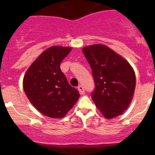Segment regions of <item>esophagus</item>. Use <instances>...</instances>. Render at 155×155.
Segmentation results:
<instances>
[{
  "mask_svg": "<svg viewBox=\"0 0 155 155\" xmlns=\"http://www.w3.org/2000/svg\"><path fill=\"white\" fill-rule=\"evenodd\" d=\"M78 90H79V93H80L81 94H85V89H84L82 85H79V86H78Z\"/></svg>",
  "mask_w": 155,
  "mask_h": 155,
  "instance_id": "34e87169",
  "label": "esophagus"
}]
</instances>
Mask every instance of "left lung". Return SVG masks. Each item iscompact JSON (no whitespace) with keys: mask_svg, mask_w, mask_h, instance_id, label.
<instances>
[{"mask_svg":"<svg viewBox=\"0 0 155 155\" xmlns=\"http://www.w3.org/2000/svg\"><path fill=\"white\" fill-rule=\"evenodd\" d=\"M95 82L92 100L108 119L124 113L132 101L136 75L129 62L112 48L94 44L82 48Z\"/></svg>","mask_w":155,"mask_h":155,"instance_id":"left-lung-1","label":"left lung"}]
</instances>
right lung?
<instances>
[{
    "label": "right lung",
    "mask_w": 155,
    "mask_h": 155,
    "mask_svg": "<svg viewBox=\"0 0 155 155\" xmlns=\"http://www.w3.org/2000/svg\"><path fill=\"white\" fill-rule=\"evenodd\" d=\"M71 50L68 46L48 48L31 64L23 78V88L29 101L49 118H64L80 96L60 69L61 62Z\"/></svg>",
    "instance_id": "1"
}]
</instances>
